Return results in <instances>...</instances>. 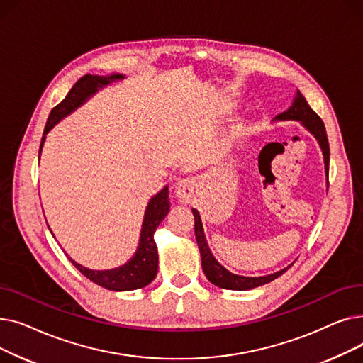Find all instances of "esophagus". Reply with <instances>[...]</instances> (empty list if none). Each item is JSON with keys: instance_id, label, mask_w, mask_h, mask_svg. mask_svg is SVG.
Instances as JSON below:
<instances>
[{"instance_id": "obj_1", "label": "esophagus", "mask_w": 363, "mask_h": 363, "mask_svg": "<svg viewBox=\"0 0 363 363\" xmlns=\"http://www.w3.org/2000/svg\"><path fill=\"white\" fill-rule=\"evenodd\" d=\"M194 188H196V182L189 178H184L181 181H178V184L175 185V191L177 196L181 201L188 203L189 199H191L193 193H194Z\"/></svg>"}]
</instances>
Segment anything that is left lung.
I'll return each mask as SVG.
<instances>
[{
	"label": "left lung",
	"instance_id": "1",
	"mask_svg": "<svg viewBox=\"0 0 363 363\" xmlns=\"http://www.w3.org/2000/svg\"><path fill=\"white\" fill-rule=\"evenodd\" d=\"M277 119H279V121H289V119L290 121H298L313 133L316 140L319 141V145H320L322 151H323V157H325V169L328 172V169H330V144H328V138H327L325 126H323L322 119L311 108V106L308 104L306 99H304L303 95L300 94V91H297V95H296L293 106L287 111L278 114ZM193 213H194V219H196V240H197L200 255H201L203 272H204L206 278L211 281L212 284L218 285V287L226 289V290H252V289L259 287V285L268 284V282L274 281L275 278L281 277L291 266L290 264L289 268H285L279 272H275L272 275L259 277V278L240 277V275H234L231 272H228L223 268V266H220L218 263V260L211 253V249H208V245L206 242L201 219H200V215H199L196 208H193Z\"/></svg>",
	"mask_w": 363,
	"mask_h": 363
}]
</instances>
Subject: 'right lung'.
Here are the masks:
<instances>
[{
    "label": "right lung",
    "mask_w": 363,
    "mask_h": 363,
    "mask_svg": "<svg viewBox=\"0 0 363 363\" xmlns=\"http://www.w3.org/2000/svg\"><path fill=\"white\" fill-rule=\"evenodd\" d=\"M116 79H123V76L111 74V76H106V78L104 76H95V74L82 76V78L72 86L65 100L51 110L45 129H44V137L41 140L40 155H41L43 144L45 141V135L57 122L66 118L67 114L72 113L76 107H79L99 88H103ZM169 207H170L169 188L164 186L159 194H156L150 200L147 206L144 222H143V230H141L140 245L135 256H133L126 264L121 266V268L110 269V271H91L88 268H84V266H81L79 263L73 262L69 257L70 262L84 277H86L89 281L95 284L101 285V287L107 290L129 291V290H137V289L145 287V285H148L157 275L159 255H157V245L152 235H155L156 228L167 215Z\"/></svg>",
    "instance_id": "right-lung-1"
}]
</instances>
